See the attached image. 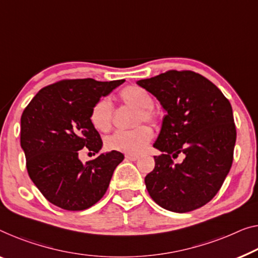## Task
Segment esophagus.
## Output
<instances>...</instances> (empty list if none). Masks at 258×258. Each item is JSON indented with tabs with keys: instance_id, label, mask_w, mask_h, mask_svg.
Listing matches in <instances>:
<instances>
[{
	"instance_id": "1",
	"label": "esophagus",
	"mask_w": 258,
	"mask_h": 258,
	"mask_svg": "<svg viewBox=\"0 0 258 258\" xmlns=\"http://www.w3.org/2000/svg\"><path fill=\"white\" fill-rule=\"evenodd\" d=\"M125 159L128 160V161H137L138 159H139V156H138V155H126Z\"/></svg>"
}]
</instances>
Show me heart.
<instances>
[{
	"label": "heart",
	"instance_id": "heart-1",
	"mask_svg": "<svg viewBox=\"0 0 258 258\" xmlns=\"http://www.w3.org/2000/svg\"><path fill=\"white\" fill-rule=\"evenodd\" d=\"M120 99L125 104L138 107L136 124L142 121L153 122L156 119V112L153 109L154 98L144 88L130 86L120 91ZM113 105L110 98L102 97L92 105L89 114L91 125L101 133L109 132L112 127ZM153 138V131L146 125L131 131H118L105 139V147L109 151L137 155L147 148Z\"/></svg>",
	"mask_w": 258,
	"mask_h": 258
}]
</instances>
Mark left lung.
Instances as JSON below:
<instances>
[{"label":"left lung","instance_id":"obj_1","mask_svg":"<svg viewBox=\"0 0 258 258\" xmlns=\"http://www.w3.org/2000/svg\"><path fill=\"white\" fill-rule=\"evenodd\" d=\"M138 86L155 96L166 116L154 148L155 168L145 177L149 196L163 209L184 213L209 203L233 162L236 128L232 105L211 81L191 71H169ZM186 155L182 164L172 159Z\"/></svg>","mask_w":258,"mask_h":258}]
</instances>
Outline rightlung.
I'll return each instance as SVG.
<instances>
[{
  "instance_id": "add662e5",
  "label": "right lung",
  "mask_w": 258,
  "mask_h": 258,
  "mask_svg": "<svg viewBox=\"0 0 258 258\" xmlns=\"http://www.w3.org/2000/svg\"><path fill=\"white\" fill-rule=\"evenodd\" d=\"M125 80H63L39 90L23 111L21 146L26 168L44 197L67 211H82L101 199L114 169L124 160L119 152L99 154L86 164L79 151L98 153L103 142L91 125L92 105Z\"/></svg>"
}]
</instances>
